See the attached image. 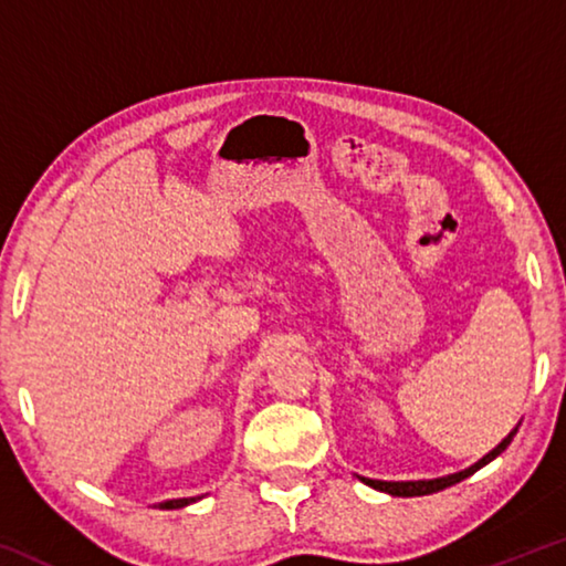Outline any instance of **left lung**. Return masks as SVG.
Returning <instances> with one entry per match:
<instances>
[{
    "label": "left lung",
    "instance_id": "8db88e82",
    "mask_svg": "<svg viewBox=\"0 0 566 566\" xmlns=\"http://www.w3.org/2000/svg\"><path fill=\"white\" fill-rule=\"evenodd\" d=\"M522 424V421H520ZM520 424H516L510 434H506L500 444H496L492 452H486L479 462H474L472 467L462 469V472H454V474H447V476H437V479H409V482H385V479H369V476H359V482H364L367 486H371V490H379L385 494H391V496H424V494H434V492H442L447 490V486H452L457 482H462V479L472 476L476 469H482L484 464H490L492 459L500 457L506 447L512 444V439L516 434V429H520Z\"/></svg>",
    "mask_w": 566,
    "mask_h": 566
}]
</instances>
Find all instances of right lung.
Instances as JSON below:
<instances>
[{
	"instance_id": "add662e5",
	"label": "right lung",
	"mask_w": 566,
	"mask_h": 566,
	"mask_svg": "<svg viewBox=\"0 0 566 566\" xmlns=\"http://www.w3.org/2000/svg\"><path fill=\"white\" fill-rule=\"evenodd\" d=\"M197 500H202V496H185V500H167V502H159L157 510H181V506L195 504Z\"/></svg>"
}]
</instances>
